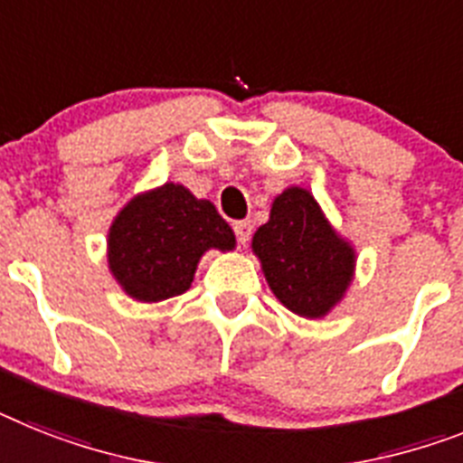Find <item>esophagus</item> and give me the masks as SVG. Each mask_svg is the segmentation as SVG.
Instances as JSON below:
<instances>
[{"instance_id": "esophagus-1", "label": "esophagus", "mask_w": 463, "mask_h": 463, "mask_svg": "<svg viewBox=\"0 0 463 463\" xmlns=\"http://www.w3.org/2000/svg\"><path fill=\"white\" fill-rule=\"evenodd\" d=\"M232 231H235V238L240 244H247L251 238V223L250 221H235L232 223Z\"/></svg>"}]
</instances>
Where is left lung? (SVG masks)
<instances>
[{
  "label": "left lung",
  "instance_id": "obj_1",
  "mask_svg": "<svg viewBox=\"0 0 463 463\" xmlns=\"http://www.w3.org/2000/svg\"><path fill=\"white\" fill-rule=\"evenodd\" d=\"M254 254L275 297L297 316H327L351 285L355 251L332 231L308 190L287 188L254 232Z\"/></svg>",
  "mask_w": 463,
  "mask_h": 463
}]
</instances>
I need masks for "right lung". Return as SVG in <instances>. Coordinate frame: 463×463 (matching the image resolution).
Masks as SVG:
<instances>
[{"instance_id":"1","label":"right lung","mask_w":463,"mask_h":463,"mask_svg":"<svg viewBox=\"0 0 463 463\" xmlns=\"http://www.w3.org/2000/svg\"><path fill=\"white\" fill-rule=\"evenodd\" d=\"M232 247L231 225L212 202L165 184L134 197L112 221L108 263L129 297L153 304L188 289L204 251Z\"/></svg>"}]
</instances>
